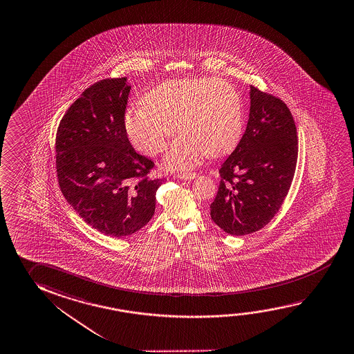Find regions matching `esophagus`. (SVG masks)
<instances>
[{"label":"esophagus","instance_id":"esophagus-1","mask_svg":"<svg viewBox=\"0 0 354 354\" xmlns=\"http://www.w3.org/2000/svg\"><path fill=\"white\" fill-rule=\"evenodd\" d=\"M178 179L192 180L196 178V173H183V174L175 175Z\"/></svg>","mask_w":354,"mask_h":354}]
</instances>
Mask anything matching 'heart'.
Masks as SVG:
<instances>
[{
	"label": "heart",
	"instance_id": "obj_1",
	"mask_svg": "<svg viewBox=\"0 0 354 354\" xmlns=\"http://www.w3.org/2000/svg\"><path fill=\"white\" fill-rule=\"evenodd\" d=\"M164 164L173 170L198 165L203 158L232 151L243 131V106L236 88L222 79L168 80L145 96L124 120L128 138L137 151L157 156L176 132Z\"/></svg>",
	"mask_w": 354,
	"mask_h": 354
}]
</instances>
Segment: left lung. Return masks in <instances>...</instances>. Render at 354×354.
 <instances>
[{
  "instance_id": "1",
  "label": "left lung",
  "mask_w": 354,
  "mask_h": 354,
  "mask_svg": "<svg viewBox=\"0 0 354 354\" xmlns=\"http://www.w3.org/2000/svg\"><path fill=\"white\" fill-rule=\"evenodd\" d=\"M297 151V132L289 107L250 85L245 132L218 170V192L209 206L214 223L232 236L267 226L289 192Z\"/></svg>"
}]
</instances>
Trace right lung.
Here are the masks:
<instances>
[{"instance_id": "1", "label": "right lung", "mask_w": 354, "mask_h": 354, "mask_svg": "<svg viewBox=\"0 0 354 354\" xmlns=\"http://www.w3.org/2000/svg\"><path fill=\"white\" fill-rule=\"evenodd\" d=\"M127 77L87 87L65 112L55 137L59 186L87 225L112 237L145 227L156 211L164 179H151V159L134 151L124 113Z\"/></svg>"}]
</instances>
